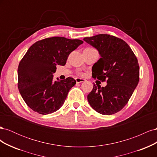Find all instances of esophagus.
Instances as JSON below:
<instances>
[{
	"label": "esophagus",
	"mask_w": 157,
	"mask_h": 157,
	"mask_svg": "<svg viewBox=\"0 0 157 157\" xmlns=\"http://www.w3.org/2000/svg\"><path fill=\"white\" fill-rule=\"evenodd\" d=\"M75 80L76 82H77V83H81V82H84L86 81V80L84 79V78H75Z\"/></svg>",
	"instance_id": "esophagus-1"
}]
</instances>
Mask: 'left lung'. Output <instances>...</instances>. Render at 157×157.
Masks as SVG:
<instances>
[{"label":"left lung","instance_id":"1","mask_svg":"<svg viewBox=\"0 0 157 157\" xmlns=\"http://www.w3.org/2000/svg\"><path fill=\"white\" fill-rule=\"evenodd\" d=\"M100 56L93 65L94 78L104 81L105 87L94 84L88 101L95 111L105 115H113L124 107L139 82L137 59L125 41L112 35L100 34L83 39Z\"/></svg>","mask_w":157,"mask_h":157}]
</instances>
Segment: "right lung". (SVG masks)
Masks as SVG:
<instances>
[{
	"label": "right lung",
	"mask_w": 157,
	"mask_h": 157,
	"mask_svg": "<svg viewBox=\"0 0 157 157\" xmlns=\"http://www.w3.org/2000/svg\"><path fill=\"white\" fill-rule=\"evenodd\" d=\"M78 39L55 36L36 42L28 49L17 69L18 89L27 105L41 114L52 113L63 105L76 80L54 81L56 65L64 66L71 52L82 44Z\"/></svg>",
	"instance_id": "add662e5"
}]
</instances>
